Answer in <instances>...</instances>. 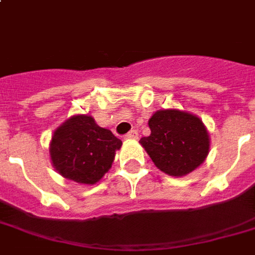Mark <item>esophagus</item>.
<instances>
[{
	"mask_svg": "<svg viewBox=\"0 0 255 255\" xmlns=\"http://www.w3.org/2000/svg\"><path fill=\"white\" fill-rule=\"evenodd\" d=\"M137 135H139V133H137V131H136V129H132V131H129L127 135H126V139L136 140L137 139Z\"/></svg>",
	"mask_w": 255,
	"mask_h": 255,
	"instance_id": "obj_1",
	"label": "esophagus"
}]
</instances>
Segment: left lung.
I'll list each match as a JSON object with an SVG mask.
<instances>
[{"instance_id":"8db88e82","label":"left lung","mask_w":255,"mask_h":255,"mask_svg":"<svg viewBox=\"0 0 255 255\" xmlns=\"http://www.w3.org/2000/svg\"><path fill=\"white\" fill-rule=\"evenodd\" d=\"M148 126L151 135L141 137L140 144L161 172L182 177L205 161L210 137L198 116L176 108L159 110Z\"/></svg>"}]
</instances>
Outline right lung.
Instances as JSON below:
<instances>
[{
  "instance_id": "right-lung-1",
  "label": "right lung",
  "mask_w": 255,
  "mask_h": 255,
  "mask_svg": "<svg viewBox=\"0 0 255 255\" xmlns=\"http://www.w3.org/2000/svg\"><path fill=\"white\" fill-rule=\"evenodd\" d=\"M122 144L110 129L99 127L92 116L74 115L54 131L50 159L65 178L94 185L112 167Z\"/></svg>"
}]
</instances>
